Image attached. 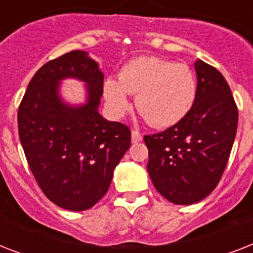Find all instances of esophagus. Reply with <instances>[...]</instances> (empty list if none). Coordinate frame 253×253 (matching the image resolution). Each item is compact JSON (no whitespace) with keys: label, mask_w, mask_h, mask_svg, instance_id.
<instances>
[{"label":"esophagus","mask_w":253,"mask_h":253,"mask_svg":"<svg viewBox=\"0 0 253 253\" xmlns=\"http://www.w3.org/2000/svg\"><path fill=\"white\" fill-rule=\"evenodd\" d=\"M142 134L139 132V131H132L131 132V140H132V143H139V142H142Z\"/></svg>","instance_id":"1"}]
</instances>
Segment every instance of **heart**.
Returning a JSON list of instances; mask_svg holds the SVG:
<instances>
[{"mask_svg":"<svg viewBox=\"0 0 253 253\" xmlns=\"http://www.w3.org/2000/svg\"><path fill=\"white\" fill-rule=\"evenodd\" d=\"M118 80L106 79L103 95L114 117L130 109L128 94L151 126L167 128L189 114L197 97V80L186 64H176L154 56L132 59L125 64Z\"/></svg>","mask_w":253,"mask_h":253,"instance_id":"heart-1","label":"heart"}]
</instances>
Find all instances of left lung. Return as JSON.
<instances>
[{
  "mask_svg": "<svg viewBox=\"0 0 253 253\" xmlns=\"http://www.w3.org/2000/svg\"><path fill=\"white\" fill-rule=\"evenodd\" d=\"M197 97L192 110L166 131L146 135L148 174L176 205L200 202L215 189L227 166L238 127V107L222 73L194 63Z\"/></svg>",
  "mask_w": 253,
  "mask_h": 253,
  "instance_id": "left-lung-1",
  "label": "left lung"
}]
</instances>
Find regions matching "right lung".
Segmentation results:
<instances>
[{"mask_svg": "<svg viewBox=\"0 0 253 253\" xmlns=\"http://www.w3.org/2000/svg\"><path fill=\"white\" fill-rule=\"evenodd\" d=\"M65 78L83 81L84 104L71 105L60 94ZM103 73L85 51L45 63L30 81L19 109L18 131L38 185L59 208H93L110 186L113 173L131 146L130 128L98 113Z\"/></svg>", "mask_w": 253, "mask_h": 253, "instance_id": "obj_1", "label": "right lung"}]
</instances>
